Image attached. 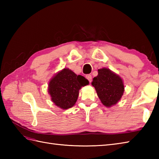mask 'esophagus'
<instances>
[{
  "label": "esophagus",
  "instance_id": "obj_1",
  "mask_svg": "<svg viewBox=\"0 0 159 159\" xmlns=\"http://www.w3.org/2000/svg\"><path fill=\"white\" fill-rule=\"evenodd\" d=\"M86 79L91 83V82H92V75H91V74H87Z\"/></svg>",
  "mask_w": 159,
  "mask_h": 159
}]
</instances>
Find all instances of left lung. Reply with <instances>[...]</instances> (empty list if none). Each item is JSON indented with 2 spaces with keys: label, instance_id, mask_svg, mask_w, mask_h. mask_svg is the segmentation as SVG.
I'll return each instance as SVG.
<instances>
[{
  "label": "left lung",
  "instance_id": "8db88e82",
  "mask_svg": "<svg viewBox=\"0 0 159 159\" xmlns=\"http://www.w3.org/2000/svg\"><path fill=\"white\" fill-rule=\"evenodd\" d=\"M92 84L101 102L107 107L116 104L124 91L121 78L107 68L98 70V74L93 78Z\"/></svg>",
  "mask_w": 159,
  "mask_h": 159
}]
</instances>
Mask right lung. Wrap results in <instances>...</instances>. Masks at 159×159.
Segmentation results:
<instances>
[{"instance_id":"add662e5","label":"right lung","mask_w":159,"mask_h":159,"mask_svg":"<svg viewBox=\"0 0 159 159\" xmlns=\"http://www.w3.org/2000/svg\"><path fill=\"white\" fill-rule=\"evenodd\" d=\"M88 84L89 81L84 76L64 68L50 81L48 92L57 107L67 109L75 104L81 87Z\"/></svg>"}]
</instances>
